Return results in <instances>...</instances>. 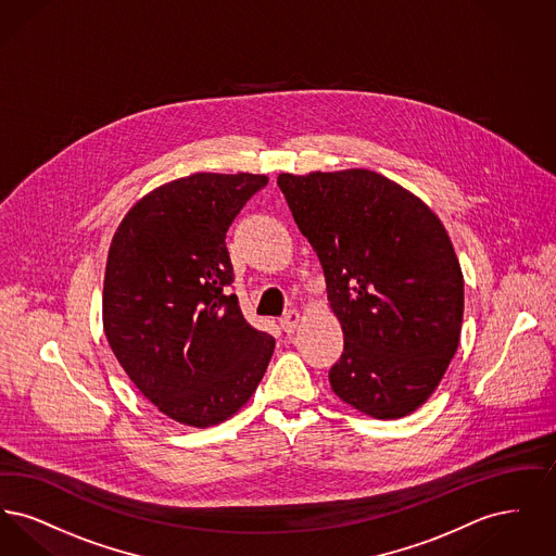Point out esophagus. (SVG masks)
I'll list each match as a JSON object with an SVG mask.
<instances>
[{
	"mask_svg": "<svg viewBox=\"0 0 556 556\" xmlns=\"http://www.w3.org/2000/svg\"><path fill=\"white\" fill-rule=\"evenodd\" d=\"M281 329L286 331V333H293L295 331V327H298V323H300V313L298 311H290V313H286L283 317H281Z\"/></svg>",
	"mask_w": 556,
	"mask_h": 556,
	"instance_id": "obj_1",
	"label": "esophagus"
}]
</instances>
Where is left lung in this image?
Here are the masks:
<instances>
[{
    "label": "left lung",
    "instance_id": "8db88e82",
    "mask_svg": "<svg viewBox=\"0 0 556 556\" xmlns=\"http://www.w3.org/2000/svg\"><path fill=\"white\" fill-rule=\"evenodd\" d=\"M277 186L342 323L331 390L375 419L410 415L435 392L460 338L463 273L444 225L367 168L281 173Z\"/></svg>",
    "mask_w": 556,
    "mask_h": 556
}]
</instances>
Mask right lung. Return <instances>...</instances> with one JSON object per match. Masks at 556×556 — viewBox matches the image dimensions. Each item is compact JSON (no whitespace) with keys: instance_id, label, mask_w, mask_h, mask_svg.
Masks as SVG:
<instances>
[{"instance_id":"obj_1","label":"right lung","mask_w":556,"mask_h":556,"mask_svg":"<svg viewBox=\"0 0 556 556\" xmlns=\"http://www.w3.org/2000/svg\"><path fill=\"white\" fill-rule=\"evenodd\" d=\"M265 175L195 173L141 198L118 225L104 277L108 344L166 417L208 427L256 392L275 340L239 308L227 231Z\"/></svg>"}]
</instances>
